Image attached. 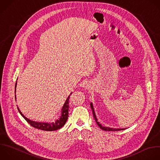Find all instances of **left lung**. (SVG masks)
<instances>
[{
    "instance_id": "1",
    "label": "left lung",
    "mask_w": 160,
    "mask_h": 160,
    "mask_svg": "<svg viewBox=\"0 0 160 160\" xmlns=\"http://www.w3.org/2000/svg\"><path fill=\"white\" fill-rule=\"evenodd\" d=\"M91 109H92V112H93V116H94V119H95V121H96V122H97V124H98V125L99 126V127L101 128V129H102V130H104V131H121V130H123V129H113V128H108V127H104V126H102L101 124H99V122L98 121V119H97V118H96V114H95V112H94V108H93V105H92V103H91Z\"/></svg>"
}]
</instances>
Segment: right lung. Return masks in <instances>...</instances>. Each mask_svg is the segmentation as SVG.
<instances>
[{"label": "right lung", "instance_id": "right-lung-1", "mask_svg": "<svg viewBox=\"0 0 160 160\" xmlns=\"http://www.w3.org/2000/svg\"><path fill=\"white\" fill-rule=\"evenodd\" d=\"M16 86H17V82H16V85H15V93H16ZM72 94V93L70 94V95L68 97L62 109V114L61 118L56 120L55 121V122H52V123H46V122H36V121H31L29 119H28L25 116L23 115V114L21 112V111L19 110V108L18 107V109L20 112V114L22 115V116L26 119V121L30 124V125H31L32 127H34V128L36 129H41V130H44V131H55L57 130L58 129L61 128L66 122L67 119L68 118V111H69V98H70V96ZM15 98L16 99V97L15 95Z\"/></svg>", "mask_w": 160, "mask_h": 160}]
</instances>
